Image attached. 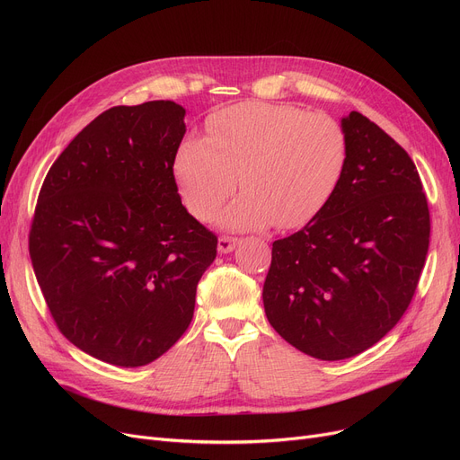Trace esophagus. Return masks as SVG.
I'll list each match as a JSON object with an SVG mask.
<instances>
[{"instance_id": "obj_1", "label": "esophagus", "mask_w": 460, "mask_h": 460, "mask_svg": "<svg viewBox=\"0 0 460 460\" xmlns=\"http://www.w3.org/2000/svg\"><path fill=\"white\" fill-rule=\"evenodd\" d=\"M236 244H238V238L220 236V238H217V252H220V253H231Z\"/></svg>"}]
</instances>
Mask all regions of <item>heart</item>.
<instances>
[{
	"label": "heart",
	"instance_id": "1",
	"mask_svg": "<svg viewBox=\"0 0 460 460\" xmlns=\"http://www.w3.org/2000/svg\"><path fill=\"white\" fill-rule=\"evenodd\" d=\"M205 132V139L181 143L173 175L198 220L222 207L238 175L244 191L217 217L224 229L304 227L328 207L345 175L347 134L324 113L243 102L210 115Z\"/></svg>",
	"mask_w": 460,
	"mask_h": 460
}]
</instances>
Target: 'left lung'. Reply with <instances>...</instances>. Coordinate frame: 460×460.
Listing matches in <instances>:
<instances>
[{
  "label": "left lung",
  "instance_id": "obj_1",
  "mask_svg": "<svg viewBox=\"0 0 460 460\" xmlns=\"http://www.w3.org/2000/svg\"><path fill=\"white\" fill-rule=\"evenodd\" d=\"M345 175L328 207L272 244L262 304L287 343L317 359L367 350L402 317L423 270L430 220L418 169L358 111L341 119Z\"/></svg>",
  "mask_w": 460,
  "mask_h": 460
}]
</instances>
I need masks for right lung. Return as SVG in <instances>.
<instances>
[{"instance_id": "1", "label": "right lung", "mask_w": 460, "mask_h": 460, "mask_svg": "<svg viewBox=\"0 0 460 460\" xmlns=\"http://www.w3.org/2000/svg\"><path fill=\"white\" fill-rule=\"evenodd\" d=\"M184 115L172 101L106 110L39 193L30 255L42 296L66 340L111 366H147L181 340L216 259L173 175Z\"/></svg>"}]
</instances>
